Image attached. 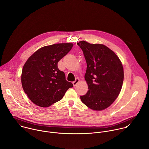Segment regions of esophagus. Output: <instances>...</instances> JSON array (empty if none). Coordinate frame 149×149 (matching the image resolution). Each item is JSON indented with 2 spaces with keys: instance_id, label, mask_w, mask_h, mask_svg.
Returning <instances> with one entry per match:
<instances>
[{
  "instance_id": "1",
  "label": "esophagus",
  "mask_w": 149,
  "mask_h": 149,
  "mask_svg": "<svg viewBox=\"0 0 149 149\" xmlns=\"http://www.w3.org/2000/svg\"><path fill=\"white\" fill-rule=\"evenodd\" d=\"M79 79L78 78H77V79H75V81H74V82H72V84H73V85H74V87L77 86V84L79 82Z\"/></svg>"
}]
</instances>
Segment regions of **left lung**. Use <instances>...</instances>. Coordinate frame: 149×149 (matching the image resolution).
<instances>
[{
  "instance_id": "1",
  "label": "left lung",
  "mask_w": 149,
  "mask_h": 149,
  "mask_svg": "<svg viewBox=\"0 0 149 149\" xmlns=\"http://www.w3.org/2000/svg\"><path fill=\"white\" fill-rule=\"evenodd\" d=\"M87 62L84 78L88 87L81 101L88 108L102 111L114 102L123 83L122 63L114 51L103 44H91L82 40L77 42Z\"/></svg>"
}]
</instances>
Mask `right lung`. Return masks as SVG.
Here are the masks:
<instances>
[{
    "instance_id": "add662e5",
    "label": "right lung",
    "mask_w": 149,
    "mask_h": 149,
    "mask_svg": "<svg viewBox=\"0 0 149 149\" xmlns=\"http://www.w3.org/2000/svg\"><path fill=\"white\" fill-rule=\"evenodd\" d=\"M73 47L72 43L45 46L26 61L21 74L22 88L31 101L41 107H48L61 100L73 84L65 79L58 62Z\"/></svg>"
}]
</instances>
